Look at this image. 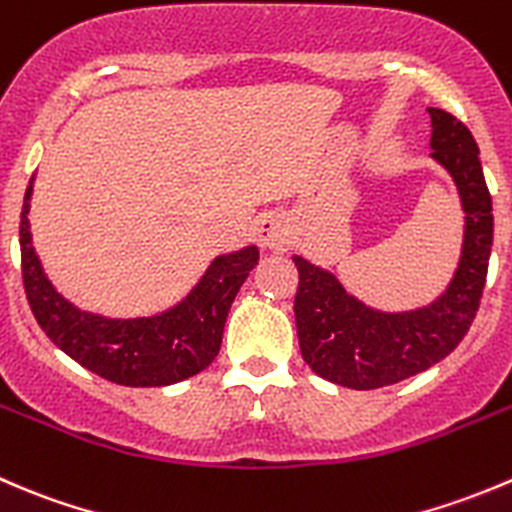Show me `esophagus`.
<instances>
[{
    "label": "esophagus",
    "mask_w": 512,
    "mask_h": 512,
    "mask_svg": "<svg viewBox=\"0 0 512 512\" xmlns=\"http://www.w3.org/2000/svg\"><path fill=\"white\" fill-rule=\"evenodd\" d=\"M255 237L262 250H282L290 245V225L277 212H267L255 222Z\"/></svg>",
    "instance_id": "esophagus-1"
}]
</instances>
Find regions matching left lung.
<instances>
[{
  "mask_svg": "<svg viewBox=\"0 0 512 512\" xmlns=\"http://www.w3.org/2000/svg\"><path fill=\"white\" fill-rule=\"evenodd\" d=\"M433 160L448 170L465 212L463 252L443 295L405 312L367 307L332 272L295 255L300 272L295 322L302 360L315 375L352 390H375L448 357L475 320L493 247V200L480 150L460 119L430 107Z\"/></svg>",
  "mask_w": 512,
  "mask_h": 512,
  "instance_id": "8db88e82",
  "label": "left lung"
}]
</instances>
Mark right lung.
Listing matches in <instances>:
<instances>
[{
    "mask_svg": "<svg viewBox=\"0 0 512 512\" xmlns=\"http://www.w3.org/2000/svg\"><path fill=\"white\" fill-rule=\"evenodd\" d=\"M32 182L19 222L22 280L29 307L49 340L94 375L127 388L175 385L205 370L220 352L227 312L260 260V250L250 245L215 257L190 295L160 315L130 320L94 315L64 300L44 275L27 217Z\"/></svg>",
    "mask_w": 512,
    "mask_h": 512,
    "instance_id": "obj_1",
    "label": "right lung"
}]
</instances>
